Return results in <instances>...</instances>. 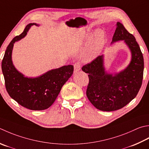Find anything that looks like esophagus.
<instances>
[{
	"instance_id": "obj_1",
	"label": "esophagus",
	"mask_w": 149,
	"mask_h": 149,
	"mask_svg": "<svg viewBox=\"0 0 149 149\" xmlns=\"http://www.w3.org/2000/svg\"><path fill=\"white\" fill-rule=\"evenodd\" d=\"M74 72H77L80 70L81 69V65L79 63H76L74 64Z\"/></svg>"
}]
</instances>
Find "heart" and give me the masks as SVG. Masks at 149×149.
Wrapping results in <instances>:
<instances>
[{"label":"heart","mask_w":149,"mask_h":149,"mask_svg":"<svg viewBox=\"0 0 149 149\" xmlns=\"http://www.w3.org/2000/svg\"><path fill=\"white\" fill-rule=\"evenodd\" d=\"M92 36L89 37V40L91 39ZM104 33L102 30H96L94 35L89 48L85 54L83 55V61L84 63H89L94 60L100 53L104 42Z\"/></svg>","instance_id":"obj_1"}]
</instances>
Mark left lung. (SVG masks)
Listing matches in <instances>:
<instances>
[{
    "label": "left lung",
    "instance_id": "left-lung-1",
    "mask_svg": "<svg viewBox=\"0 0 149 149\" xmlns=\"http://www.w3.org/2000/svg\"><path fill=\"white\" fill-rule=\"evenodd\" d=\"M116 26L112 43L123 40L129 46L132 54L129 66L115 75L109 74L104 70L103 55H100L82 67V70L88 74L87 97L102 111H114L129 103L138 94L143 77V56L134 36L121 22Z\"/></svg>",
    "mask_w": 149,
    "mask_h": 149
}]
</instances>
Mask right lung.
I'll list each match as a JSON object with an SVG mask.
<instances>
[{
	"label": "right lung",
	"mask_w": 149,
	"mask_h": 149,
	"mask_svg": "<svg viewBox=\"0 0 149 149\" xmlns=\"http://www.w3.org/2000/svg\"><path fill=\"white\" fill-rule=\"evenodd\" d=\"M36 23L26 26L22 33L14 37L6 49L2 61V70L8 94L20 105L32 110L47 109L56 100L62 86L71 77L74 66H63L51 70L39 77H24L15 68L11 60L13 44L26 36Z\"/></svg>",
	"instance_id": "add662e5"
}]
</instances>
